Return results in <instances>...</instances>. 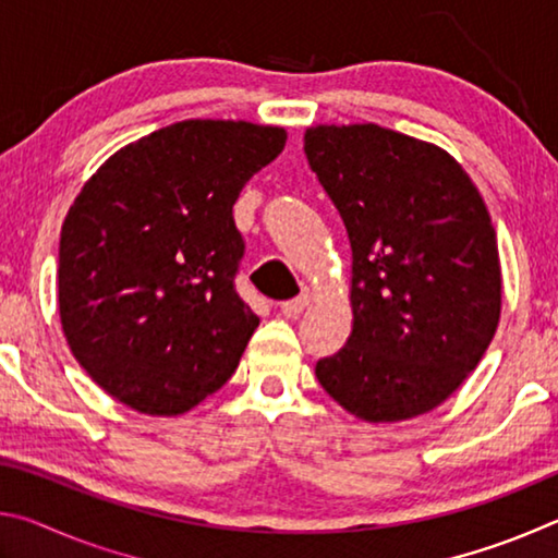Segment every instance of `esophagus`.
<instances>
[{
	"label": "esophagus",
	"instance_id": "obj_1",
	"mask_svg": "<svg viewBox=\"0 0 558 558\" xmlns=\"http://www.w3.org/2000/svg\"><path fill=\"white\" fill-rule=\"evenodd\" d=\"M307 305H310V298H307V295H300V298H295V300L282 302L280 313L286 315V317H300V315L307 310Z\"/></svg>",
	"mask_w": 558,
	"mask_h": 558
}]
</instances>
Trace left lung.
<instances>
[{"mask_svg": "<svg viewBox=\"0 0 558 558\" xmlns=\"http://www.w3.org/2000/svg\"><path fill=\"white\" fill-rule=\"evenodd\" d=\"M305 157L352 248V335L317 381L366 423H399L450 399L502 313L489 211L446 149L374 122L313 125Z\"/></svg>", "mask_w": 558, "mask_h": 558, "instance_id": "obj_1", "label": "left lung"}]
</instances>
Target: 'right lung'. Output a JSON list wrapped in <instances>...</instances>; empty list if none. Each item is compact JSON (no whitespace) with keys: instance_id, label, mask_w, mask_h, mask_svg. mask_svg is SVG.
<instances>
[{"instance_id":"1","label":"right lung","mask_w":558,"mask_h":558,"mask_svg":"<svg viewBox=\"0 0 558 558\" xmlns=\"http://www.w3.org/2000/svg\"><path fill=\"white\" fill-rule=\"evenodd\" d=\"M288 132L182 120L120 147L61 226L59 315L86 374L147 415H179L231 379L260 319L235 295L233 204Z\"/></svg>"}]
</instances>
